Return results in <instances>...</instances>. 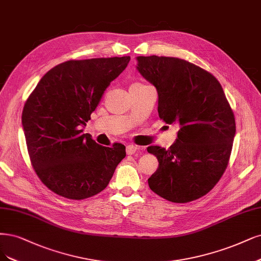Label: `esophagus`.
<instances>
[{
    "instance_id": "34e87169",
    "label": "esophagus",
    "mask_w": 261,
    "mask_h": 261,
    "mask_svg": "<svg viewBox=\"0 0 261 261\" xmlns=\"http://www.w3.org/2000/svg\"><path fill=\"white\" fill-rule=\"evenodd\" d=\"M137 150H138V147L135 146V145H127V146H126V153H127L128 155L135 154V153H136V152H137Z\"/></svg>"
}]
</instances>
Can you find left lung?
Wrapping results in <instances>:
<instances>
[{"mask_svg": "<svg viewBox=\"0 0 261 261\" xmlns=\"http://www.w3.org/2000/svg\"><path fill=\"white\" fill-rule=\"evenodd\" d=\"M137 70L158 92V112L179 126L168 150L148 147L159 167L148 179L152 191L174 203L208 193L227 168L236 121L217 79L175 57L138 56Z\"/></svg>", "mask_w": 261, "mask_h": 261, "instance_id": "1", "label": "left lung"}]
</instances>
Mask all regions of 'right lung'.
Segmentation results:
<instances>
[{
  "instance_id": "1",
  "label": "right lung",
  "mask_w": 261,
  "mask_h": 261,
  "mask_svg": "<svg viewBox=\"0 0 261 261\" xmlns=\"http://www.w3.org/2000/svg\"><path fill=\"white\" fill-rule=\"evenodd\" d=\"M129 56L70 60L45 74L25 101L21 123L35 173L49 190L70 200L101 192L126 155L84 134L86 122Z\"/></svg>"
}]
</instances>
